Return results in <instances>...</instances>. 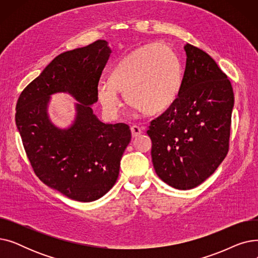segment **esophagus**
<instances>
[{"mask_svg": "<svg viewBox=\"0 0 258 258\" xmlns=\"http://www.w3.org/2000/svg\"><path fill=\"white\" fill-rule=\"evenodd\" d=\"M131 132H132V136L133 137H138V136H140V135H141L142 130L138 125H133L131 127Z\"/></svg>", "mask_w": 258, "mask_h": 258, "instance_id": "esophagus-1", "label": "esophagus"}]
</instances>
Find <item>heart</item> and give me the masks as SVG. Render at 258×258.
<instances>
[{"label": "heart", "mask_w": 258, "mask_h": 258, "mask_svg": "<svg viewBox=\"0 0 258 258\" xmlns=\"http://www.w3.org/2000/svg\"><path fill=\"white\" fill-rule=\"evenodd\" d=\"M182 83L179 57L166 44L141 46L122 58L110 80L100 79L96 94L104 112L117 117L122 105L120 93L136 111L158 114L177 99Z\"/></svg>", "instance_id": "heart-1"}]
</instances>
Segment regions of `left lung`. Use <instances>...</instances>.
<instances>
[{"mask_svg": "<svg viewBox=\"0 0 258 258\" xmlns=\"http://www.w3.org/2000/svg\"><path fill=\"white\" fill-rule=\"evenodd\" d=\"M184 50L178 97L147 131L156 173L181 190L202 184L225 159L234 104L231 83L213 58L190 44Z\"/></svg>", "mask_w": 258, "mask_h": 258, "instance_id": "8db88e82", "label": "left lung"}]
</instances>
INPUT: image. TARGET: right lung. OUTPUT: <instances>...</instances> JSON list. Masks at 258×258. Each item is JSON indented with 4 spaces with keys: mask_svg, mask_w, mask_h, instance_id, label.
I'll return each mask as SVG.
<instances>
[{
    "mask_svg": "<svg viewBox=\"0 0 258 258\" xmlns=\"http://www.w3.org/2000/svg\"><path fill=\"white\" fill-rule=\"evenodd\" d=\"M112 53L108 43L67 51L54 58L20 95L16 123L31 166L50 188L78 202L103 197L118 179L120 161L132 134L125 123H103L94 114L96 88ZM67 92L76 104V118L60 129L50 121V96Z\"/></svg>",
    "mask_w": 258,
    "mask_h": 258,
    "instance_id": "obj_1",
    "label": "right lung"
}]
</instances>
